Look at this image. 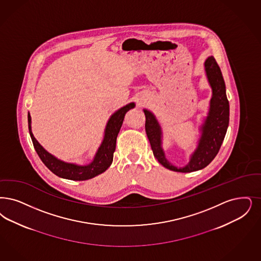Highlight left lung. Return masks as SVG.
Wrapping results in <instances>:
<instances>
[{"mask_svg": "<svg viewBox=\"0 0 261 261\" xmlns=\"http://www.w3.org/2000/svg\"><path fill=\"white\" fill-rule=\"evenodd\" d=\"M204 67L213 95L210 101L208 115L201 127L198 146L191 154L188 165L177 168L168 161L162 148L161 127L154 115L147 110H144L146 115V136L153 155L161 165L175 172L190 173L208 166L218 154L229 124V102L226 97L225 84L219 65L213 56H208L204 63Z\"/></svg>", "mask_w": 261, "mask_h": 261, "instance_id": "left-lung-1", "label": "left lung"}]
</instances>
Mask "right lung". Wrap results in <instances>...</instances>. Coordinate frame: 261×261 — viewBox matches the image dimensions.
I'll use <instances>...</instances> for the list:
<instances>
[{"instance_id": "obj_1", "label": "right lung", "mask_w": 261, "mask_h": 261, "mask_svg": "<svg viewBox=\"0 0 261 261\" xmlns=\"http://www.w3.org/2000/svg\"><path fill=\"white\" fill-rule=\"evenodd\" d=\"M134 107V103L126 105L118 111H116L115 114L110 117L105 129L103 142L98 148L94 156L93 161L88 165L82 166L73 163H67L47 152L33 135L31 129V115L28 114V126L33 145L43 164L56 176L72 180H85L92 178L102 174L111 166L115 150L116 138L123 123L124 116L126 113Z\"/></svg>"}]
</instances>
